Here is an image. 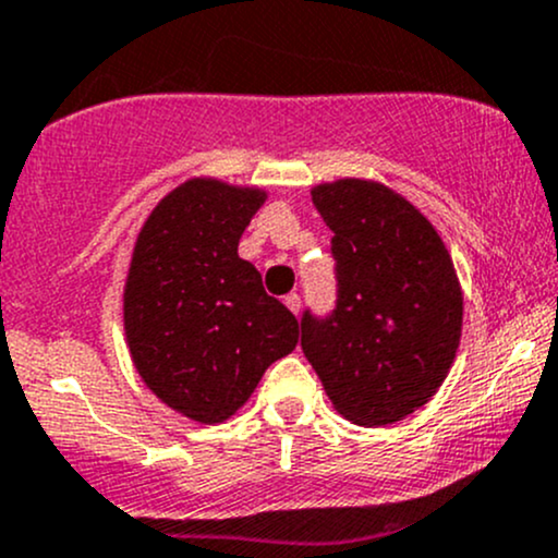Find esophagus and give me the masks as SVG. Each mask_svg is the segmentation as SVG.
Masks as SVG:
<instances>
[{
	"label": "esophagus",
	"instance_id": "esophagus-1",
	"mask_svg": "<svg viewBox=\"0 0 558 558\" xmlns=\"http://www.w3.org/2000/svg\"><path fill=\"white\" fill-rule=\"evenodd\" d=\"M283 302H286V307L291 310V313L299 315V307H302V299H299V294H289L283 299Z\"/></svg>",
	"mask_w": 558,
	"mask_h": 558
}]
</instances>
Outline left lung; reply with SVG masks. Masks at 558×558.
<instances>
[{
	"instance_id": "1",
	"label": "left lung",
	"mask_w": 558,
	"mask_h": 558,
	"mask_svg": "<svg viewBox=\"0 0 558 558\" xmlns=\"http://www.w3.org/2000/svg\"><path fill=\"white\" fill-rule=\"evenodd\" d=\"M333 232L339 302L302 318V350L344 420L385 427L425 407L447 379L462 333V286L425 214L374 179L310 190Z\"/></svg>"
}]
</instances>
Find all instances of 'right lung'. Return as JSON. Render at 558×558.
<instances>
[{"mask_svg": "<svg viewBox=\"0 0 558 558\" xmlns=\"http://www.w3.org/2000/svg\"><path fill=\"white\" fill-rule=\"evenodd\" d=\"M262 186L195 175L141 225L122 289L125 342L141 383L181 417L219 425L299 342L289 307L240 259Z\"/></svg>", "mask_w": 558, "mask_h": 558, "instance_id": "add662e5", "label": "right lung"}]
</instances>
